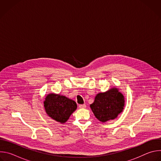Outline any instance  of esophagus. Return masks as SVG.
<instances>
[{
    "instance_id": "34e87169",
    "label": "esophagus",
    "mask_w": 161,
    "mask_h": 161,
    "mask_svg": "<svg viewBox=\"0 0 161 161\" xmlns=\"http://www.w3.org/2000/svg\"><path fill=\"white\" fill-rule=\"evenodd\" d=\"M79 108L80 109H85L86 108V104H80Z\"/></svg>"
}]
</instances>
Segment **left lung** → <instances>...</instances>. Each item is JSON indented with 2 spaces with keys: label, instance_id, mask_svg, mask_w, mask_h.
Listing matches in <instances>:
<instances>
[{
  "label": "left lung",
  "instance_id": "1",
  "mask_svg": "<svg viewBox=\"0 0 161 161\" xmlns=\"http://www.w3.org/2000/svg\"><path fill=\"white\" fill-rule=\"evenodd\" d=\"M125 106V97L116 87L96 95L94 101L90 105L95 117L101 122L117 118Z\"/></svg>",
  "mask_w": 161,
  "mask_h": 161
}]
</instances>
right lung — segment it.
Returning a JSON list of instances; mask_svg holds the SVG:
<instances>
[{
	"label": "right lung",
	"instance_id": "right-lung-1",
	"mask_svg": "<svg viewBox=\"0 0 161 161\" xmlns=\"http://www.w3.org/2000/svg\"><path fill=\"white\" fill-rule=\"evenodd\" d=\"M44 107L48 115L57 122L64 124L76 109V102L64 96L54 93L45 97Z\"/></svg>",
	"mask_w": 161,
	"mask_h": 161
}]
</instances>
